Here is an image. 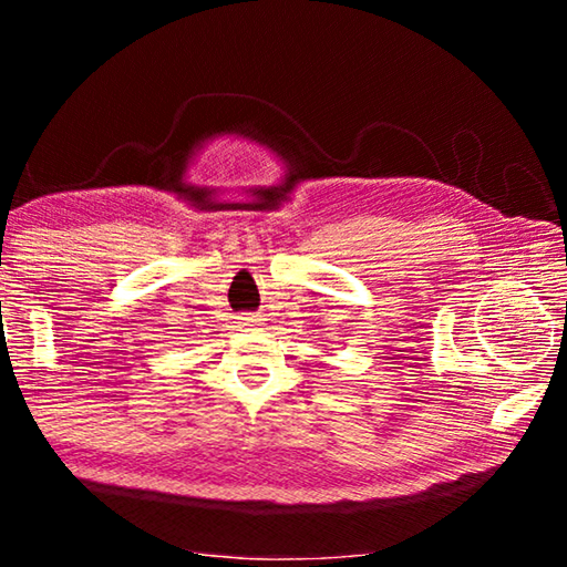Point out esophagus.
Masks as SVG:
<instances>
[{"mask_svg": "<svg viewBox=\"0 0 567 567\" xmlns=\"http://www.w3.org/2000/svg\"><path fill=\"white\" fill-rule=\"evenodd\" d=\"M243 320H245L243 324H255V322H260V320H257V318H255V315H249V318H243Z\"/></svg>", "mask_w": 567, "mask_h": 567, "instance_id": "1", "label": "esophagus"}]
</instances>
